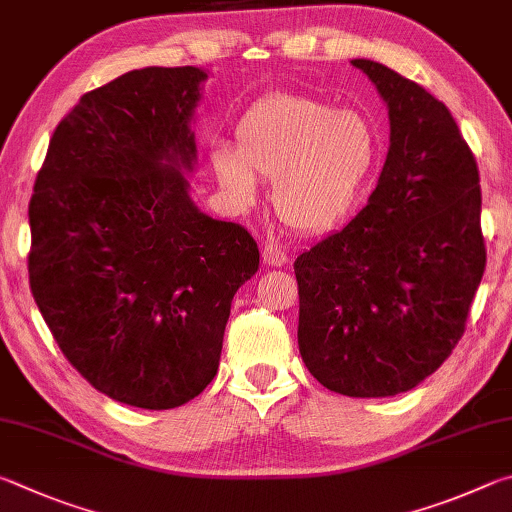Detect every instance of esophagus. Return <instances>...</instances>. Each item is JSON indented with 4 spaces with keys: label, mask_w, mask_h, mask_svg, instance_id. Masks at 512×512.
<instances>
[{
    "label": "esophagus",
    "mask_w": 512,
    "mask_h": 512,
    "mask_svg": "<svg viewBox=\"0 0 512 512\" xmlns=\"http://www.w3.org/2000/svg\"><path fill=\"white\" fill-rule=\"evenodd\" d=\"M288 251H285L281 245H276V242H267L263 247V263L265 265H272V267H283L288 263Z\"/></svg>",
    "instance_id": "1"
}]
</instances>
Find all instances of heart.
Returning a JSON list of instances; mask_svg holds the SVG:
<instances>
[{"label":"heart","instance_id":"1","mask_svg":"<svg viewBox=\"0 0 512 512\" xmlns=\"http://www.w3.org/2000/svg\"><path fill=\"white\" fill-rule=\"evenodd\" d=\"M233 134L236 146L215 143L211 152L220 184L251 202L258 177H274V209L301 231H326L351 215L380 161L378 132L364 114L301 94L261 98Z\"/></svg>","mask_w":512,"mask_h":512}]
</instances>
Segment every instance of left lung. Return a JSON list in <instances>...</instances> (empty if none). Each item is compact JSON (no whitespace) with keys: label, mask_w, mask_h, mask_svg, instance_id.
<instances>
[{"label":"left lung","mask_w":512,"mask_h":512,"mask_svg":"<svg viewBox=\"0 0 512 512\" xmlns=\"http://www.w3.org/2000/svg\"><path fill=\"white\" fill-rule=\"evenodd\" d=\"M389 105L391 146L369 204L297 256L299 351L326 389H414L465 333L486 270L479 168L447 107L414 80L353 60Z\"/></svg>","instance_id":"8db88e82"}]
</instances>
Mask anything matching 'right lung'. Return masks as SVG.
<instances>
[{"label":"right lung","mask_w":512,"mask_h":512,"mask_svg":"<svg viewBox=\"0 0 512 512\" xmlns=\"http://www.w3.org/2000/svg\"><path fill=\"white\" fill-rule=\"evenodd\" d=\"M204 78L146 67L80 96L29 202V283L53 339L96 391L141 409L206 389L261 258L242 224L197 211L177 168H193Z\"/></svg>","instance_id":"1"}]
</instances>
